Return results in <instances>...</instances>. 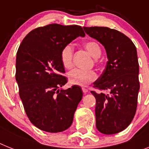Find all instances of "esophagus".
<instances>
[{"label":"esophagus","instance_id":"obj_1","mask_svg":"<svg viewBox=\"0 0 149 149\" xmlns=\"http://www.w3.org/2000/svg\"><path fill=\"white\" fill-rule=\"evenodd\" d=\"M82 92H83V93H87V92H88V89H87L86 88H84V87L82 88Z\"/></svg>","mask_w":149,"mask_h":149}]
</instances>
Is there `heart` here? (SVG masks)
Wrapping results in <instances>:
<instances>
[{
  "label": "heart",
  "instance_id": "b5f03b06",
  "mask_svg": "<svg viewBox=\"0 0 149 149\" xmlns=\"http://www.w3.org/2000/svg\"><path fill=\"white\" fill-rule=\"evenodd\" d=\"M84 47L94 58H98L102 54V49L95 41H88L84 43ZM73 48L70 45H67L63 47L61 52V61L63 67L70 69L72 66ZM97 75L92 70H82L74 69L68 73V79L71 84L86 86L95 81Z\"/></svg>",
  "mask_w": 149,
  "mask_h": 149
}]
</instances>
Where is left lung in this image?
I'll use <instances>...</instances> for the list:
<instances>
[{
  "label": "left lung",
  "mask_w": 149,
  "mask_h": 149,
  "mask_svg": "<svg viewBox=\"0 0 149 149\" xmlns=\"http://www.w3.org/2000/svg\"><path fill=\"white\" fill-rule=\"evenodd\" d=\"M86 34L104 47L107 62L94 87L109 94L91 91L96 99V127L103 134L123 131L130 124L137 107L139 91L137 51L122 32L107 27H83Z\"/></svg>",
  "instance_id": "left-lung-1"
}]
</instances>
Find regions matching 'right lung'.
<instances>
[{"label":"right lung","mask_w":149,"mask_h":149,"mask_svg":"<svg viewBox=\"0 0 149 149\" xmlns=\"http://www.w3.org/2000/svg\"><path fill=\"white\" fill-rule=\"evenodd\" d=\"M86 36L79 26L50 24L35 29L22 40L16 60V80L26 115L41 130L59 132L70 127L82 98L79 86L59 89L67 79L62 73L63 47Z\"/></svg>","instance_id":"add662e5"}]
</instances>
